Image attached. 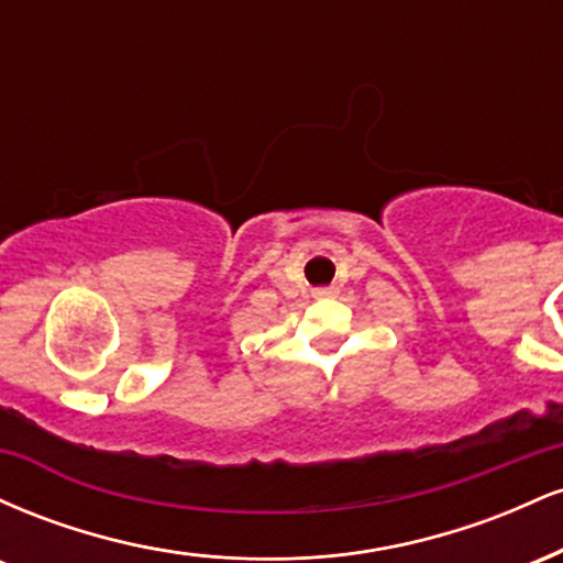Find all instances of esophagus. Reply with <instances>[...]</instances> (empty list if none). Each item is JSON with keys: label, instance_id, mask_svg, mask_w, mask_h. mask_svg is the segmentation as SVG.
<instances>
[{"label": "esophagus", "instance_id": "obj_1", "mask_svg": "<svg viewBox=\"0 0 563 563\" xmlns=\"http://www.w3.org/2000/svg\"><path fill=\"white\" fill-rule=\"evenodd\" d=\"M335 294V288H318V290H314V296H320V299H322V296H333Z\"/></svg>", "mask_w": 563, "mask_h": 563}]
</instances>
